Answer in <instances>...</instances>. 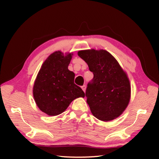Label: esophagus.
<instances>
[{"mask_svg":"<svg viewBox=\"0 0 159 159\" xmlns=\"http://www.w3.org/2000/svg\"><path fill=\"white\" fill-rule=\"evenodd\" d=\"M82 88H83V90H85V89H86V86H85V85H83V86H82Z\"/></svg>","mask_w":159,"mask_h":159,"instance_id":"1","label":"esophagus"}]
</instances>
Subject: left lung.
Returning a JSON list of instances; mask_svg holds the SVG:
<instances>
[{
  "instance_id": "8db88e82",
  "label": "left lung",
  "mask_w": 159,
  "mask_h": 159,
  "mask_svg": "<svg viewBox=\"0 0 159 159\" xmlns=\"http://www.w3.org/2000/svg\"><path fill=\"white\" fill-rule=\"evenodd\" d=\"M72 55L61 51L51 54L42 64L35 80L33 93L42 112L55 116L64 112L70 104L85 93L74 83L75 74L68 70Z\"/></svg>"
}]
</instances>
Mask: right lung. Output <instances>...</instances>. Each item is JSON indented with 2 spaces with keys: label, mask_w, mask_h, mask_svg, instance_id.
Instances as JSON below:
<instances>
[{
  "label": "right lung",
  "mask_w": 159,
  "mask_h": 159,
  "mask_svg": "<svg viewBox=\"0 0 159 159\" xmlns=\"http://www.w3.org/2000/svg\"><path fill=\"white\" fill-rule=\"evenodd\" d=\"M79 56L93 74L85 92L93 116L104 121L119 117L130 98V85L126 72L107 50H80Z\"/></svg>",
  "instance_id": "add662e5"
}]
</instances>
